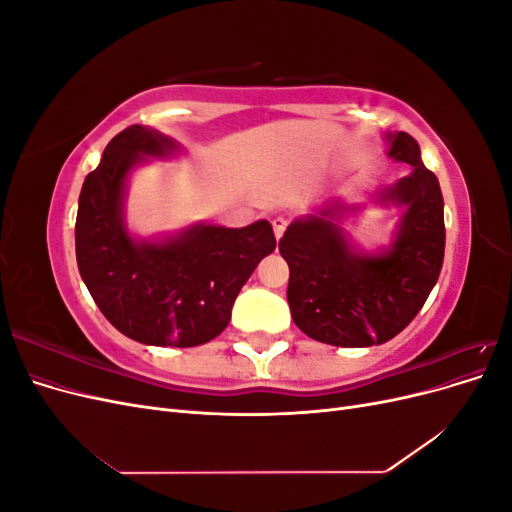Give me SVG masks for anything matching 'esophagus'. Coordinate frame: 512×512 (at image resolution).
Returning a JSON list of instances; mask_svg holds the SVG:
<instances>
[{
  "label": "esophagus",
  "instance_id": "esophagus-1",
  "mask_svg": "<svg viewBox=\"0 0 512 512\" xmlns=\"http://www.w3.org/2000/svg\"><path fill=\"white\" fill-rule=\"evenodd\" d=\"M288 226V220L284 218V215H277V218L273 220V232H275V239H280L284 235V230Z\"/></svg>",
  "mask_w": 512,
  "mask_h": 512
}]
</instances>
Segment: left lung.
<instances>
[{"mask_svg":"<svg viewBox=\"0 0 512 512\" xmlns=\"http://www.w3.org/2000/svg\"><path fill=\"white\" fill-rule=\"evenodd\" d=\"M389 156L412 166L380 203L406 207L393 243L361 254L335 215L339 203L294 220L280 239L290 267L288 305L297 327L316 342L365 348L404 331L436 286L444 260V200L438 177L425 168L418 143L406 132L386 136Z\"/></svg>","mask_w":512,"mask_h":512,"instance_id":"obj_1","label":"left lung"}]
</instances>
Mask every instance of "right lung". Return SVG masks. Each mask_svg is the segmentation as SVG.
Wrapping results in <instances>:
<instances>
[{
	"label": "right lung",
	"mask_w": 512,
	"mask_h": 512,
	"mask_svg": "<svg viewBox=\"0 0 512 512\" xmlns=\"http://www.w3.org/2000/svg\"><path fill=\"white\" fill-rule=\"evenodd\" d=\"M177 143L145 126L119 132L85 177L76 213V262L104 318L149 346L192 348L230 322L232 303L258 262L275 250L267 220L245 228L196 224L164 241H138L123 222L130 170Z\"/></svg>",
	"instance_id": "add662e5"
}]
</instances>
